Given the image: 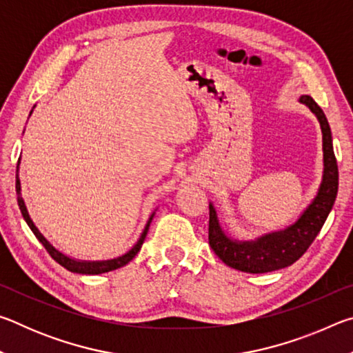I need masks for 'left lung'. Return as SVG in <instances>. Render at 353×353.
<instances>
[{
  "mask_svg": "<svg viewBox=\"0 0 353 353\" xmlns=\"http://www.w3.org/2000/svg\"><path fill=\"white\" fill-rule=\"evenodd\" d=\"M299 103L305 104L312 110L321 124L322 151H324V172L319 185L318 194L314 196L294 224L283 230L271 232L256 238L254 241H238L230 238L219 224L218 213L210 202V221H208V243L213 252L227 266L234 270L263 274L282 270L292 265L307 252L310 244L318 236L330 213L338 193V165L333 152L332 130L328 126L325 113L316 104V101L302 94Z\"/></svg>",
  "mask_w": 353,
  "mask_h": 353,
  "instance_id": "1",
  "label": "left lung"
}]
</instances>
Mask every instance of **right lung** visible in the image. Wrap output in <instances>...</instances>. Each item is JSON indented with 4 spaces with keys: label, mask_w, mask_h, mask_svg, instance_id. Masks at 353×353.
<instances>
[{
    "label": "right lung",
    "mask_w": 353,
    "mask_h": 353,
    "mask_svg": "<svg viewBox=\"0 0 353 353\" xmlns=\"http://www.w3.org/2000/svg\"><path fill=\"white\" fill-rule=\"evenodd\" d=\"M35 107V105H34ZM32 113V110H31ZM19 168H20V159H19V163H17V172H15V190H17V202H19V207H20V212L23 214V218H25L26 224L29 225V229L32 230V234L35 235V238L43 244V248L48 250V254H50L52 259H54L59 265L63 266L65 270H68L71 272H76V274H88V276H97V274H104V272H109L113 270H118V268H121L124 265H128V263L134 259V256L139 254V250L141 249V244L145 241V238L148 235V230H149V225H151V221L154 218V213L149 216L148 223L145 225V230H143V234L140 235L139 241L134 244V248L129 250L121 256H117V259H112V260H103V261H85V260H76V259H71V256L62 254L61 250L56 249L52 244L46 240L43 236V234L39 230V227L34 224V221L31 219L28 213V208L25 204V199H23L21 196V183H20V177H19Z\"/></svg>",
    "instance_id": "add662e5"
}]
</instances>
